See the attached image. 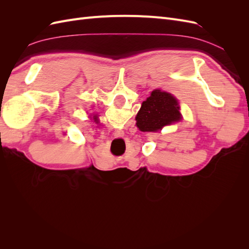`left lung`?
<instances>
[{
	"instance_id": "obj_1",
	"label": "left lung",
	"mask_w": 249,
	"mask_h": 249,
	"mask_svg": "<svg viewBox=\"0 0 249 249\" xmlns=\"http://www.w3.org/2000/svg\"><path fill=\"white\" fill-rule=\"evenodd\" d=\"M178 103L173 95L154 90L137 113V126L142 132H157L164 125L180 120Z\"/></svg>"
}]
</instances>
